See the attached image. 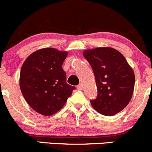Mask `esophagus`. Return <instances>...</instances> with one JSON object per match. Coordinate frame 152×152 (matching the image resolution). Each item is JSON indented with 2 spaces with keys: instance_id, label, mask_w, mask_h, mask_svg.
Here are the masks:
<instances>
[{
  "instance_id": "esophagus-1",
  "label": "esophagus",
  "mask_w": 152,
  "mask_h": 152,
  "mask_svg": "<svg viewBox=\"0 0 152 152\" xmlns=\"http://www.w3.org/2000/svg\"><path fill=\"white\" fill-rule=\"evenodd\" d=\"M77 88L78 90H83L82 85H81V84H79V85H78L77 86Z\"/></svg>"
}]
</instances>
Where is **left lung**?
<instances>
[{
	"label": "left lung",
	"mask_w": 152,
	"mask_h": 152,
	"mask_svg": "<svg viewBox=\"0 0 152 152\" xmlns=\"http://www.w3.org/2000/svg\"><path fill=\"white\" fill-rule=\"evenodd\" d=\"M83 56L93 69L97 87V96L91 100L92 107L104 115H115L126 107L133 94V70L113 48L86 50Z\"/></svg>",
	"instance_id": "1"
}]
</instances>
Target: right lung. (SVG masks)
<instances>
[{
	"label": "right lung",
	"instance_id": "obj_1",
	"mask_svg": "<svg viewBox=\"0 0 152 152\" xmlns=\"http://www.w3.org/2000/svg\"><path fill=\"white\" fill-rule=\"evenodd\" d=\"M67 55L66 51L43 48L30 55L22 66L20 90L28 104L42 115L60 110L75 89L66 83L62 69Z\"/></svg>",
	"mask_w": 152,
	"mask_h": 152
}]
</instances>
